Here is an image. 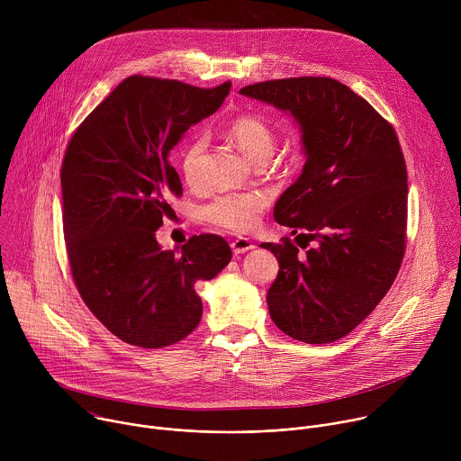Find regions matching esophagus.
Segmentation results:
<instances>
[{
	"label": "esophagus",
	"instance_id": "esophagus-1",
	"mask_svg": "<svg viewBox=\"0 0 461 461\" xmlns=\"http://www.w3.org/2000/svg\"><path fill=\"white\" fill-rule=\"evenodd\" d=\"M253 248H255V246L251 244V240H248V239H244V237H239V239L231 240V249H233L235 255L246 253V251H249V249H253Z\"/></svg>",
	"mask_w": 461,
	"mask_h": 461
}]
</instances>
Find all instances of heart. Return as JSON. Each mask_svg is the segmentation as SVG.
I'll return each mask as SVG.
<instances>
[{
	"label": "heart",
	"mask_w": 461,
	"mask_h": 461,
	"mask_svg": "<svg viewBox=\"0 0 461 461\" xmlns=\"http://www.w3.org/2000/svg\"><path fill=\"white\" fill-rule=\"evenodd\" d=\"M226 131L228 137L253 164L267 162L276 151V129L267 118L258 114H240L228 123ZM204 149L206 140L203 137H193L180 151L178 167L187 185H196L201 182ZM267 206L268 194L262 191L222 193L204 206L203 215L213 226L233 233H246L255 228L258 215Z\"/></svg>",
	"instance_id": "obj_1"
}]
</instances>
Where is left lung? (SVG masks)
Segmentation results:
<instances>
[{"instance_id": "left-lung-1", "label": "left lung", "mask_w": 461, "mask_h": 461, "mask_svg": "<svg viewBox=\"0 0 461 461\" xmlns=\"http://www.w3.org/2000/svg\"><path fill=\"white\" fill-rule=\"evenodd\" d=\"M240 95L290 111L306 162L274 217L303 239L265 242L279 260L270 315L303 343L345 338L396 279L407 246V164L392 123L326 77L258 82ZM314 246L310 247L309 242Z\"/></svg>"}]
</instances>
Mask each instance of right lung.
<instances>
[{
  "label": "right lung",
  "instance_id": "add662e5",
  "mask_svg": "<svg viewBox=\"0 0 461 461\" xmlns=\"http://www.w3.org/2000/svg\"><path fill=\"white\" fill-rule=\"evenodd\" d=\"M230 87L133 75L65 149L61 219L71 276L93 315L123 343L164 348L189 336L203 317L194 285L231 260L230 244L213 233L193 235L178 253L155 237L173 212L169 199L182 196L167 155Z\"/></svg>",
  "mask_w": 461,
  "mask_h": 461
}]
</instances>
